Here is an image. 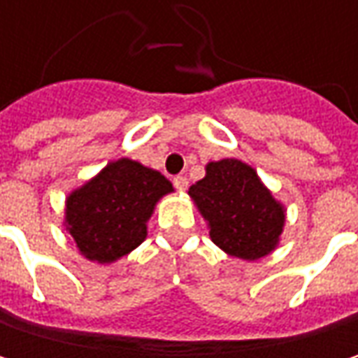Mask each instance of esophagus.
<instances>
[{"label": "esophagus", "mask_w": 358, "mask_h": 358, "mask_svg": "<svg viewBox=\"0 0 358 358\" xmlns=\"http://www.w3.org/2000/svg\"><path fill=\"white\" fill-rule=\"evenodd\" d=\"M174 186H176V190H186L188 188V178L186 176H176L174 178Z\"/></svg>", "instance_id": "esophagus-1"}]
</instances>
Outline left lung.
Segmentation results:
<instances>
[{
    "instance_id": "obj_1",
    "label": "left lung",
    "mask_w": 358,
    "mask_h": 358,
    "mask_svg": "<svg viewBox=\"0 0 358 358\" xmlns=\"http://www.w3.org/2000/svg\"><path fill=\"white\" fill-rule=\"evenodd\" d=\"M188 194L209 222L211 241L228 255L255 261L275 249L284 209L250 166L238 159L211 162L207 176Z\"/></svg>"
}]
</instances>
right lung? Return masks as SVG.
<instances>
[{
  "label": "right lung",
  "instance_id": "right-lung-1",
  "mask_svg": "<svg viewBox=\"0 0 358 358\" xmlns=\"http://www.w3.org/2000/svg\"><path fill=\"white\" fill-rule=\"evenodd\" d=\"M168 192L172 182L159 172L117 159L68 196V232L87 259L115 261L145 241L147 220Z\"/></svg>",
  "mask_w": 358,
  "mask_h": 358
}]
</instances>
